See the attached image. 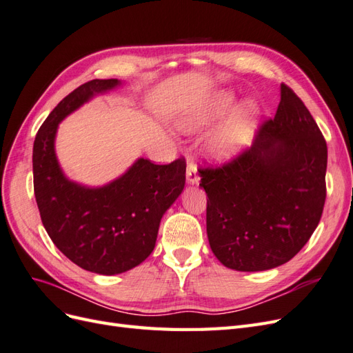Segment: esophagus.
Listing matches in <instances>:
<instances>
[{"mask_svg":"<svg viewBox=\"0 0 353 353\" xmlns=\"http://www.w3.org/2000/svg\"><path fill=\"white\" fill-rule=\"evenodd\" d=\"M199 172H197V165L193 162V160H188L187 163V181L190 184H197L199 183Z\"/></svg>","mask_w":353,"mask_h":353,"instance_id":"1","label":"esophagus"}]
</instances>
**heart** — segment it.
<instances>
[{
	"label": "heart",
	"instance_id": "b5f03b06",
	"mask_svg": "<svg viewBox=\"0 0 353 353\" xmlns=\"http://www.w3.org/2000/svg\"><path fill=\"white\" fill-rule=\"evenodd\" d=\"M232 104L231 95H222L219 100L213 104L212 110L209 112L210 117H216L225 113L230 105ZM206 119H201L205 122ZM254 121V108L250 104H244L234 112L228 121L221 126V130L212 138V148L219 156H228L240 148L250 135L252 125Z\"/></svg>",
	"mask_w": 353,
	"mask_h": 353
}]
</instances>
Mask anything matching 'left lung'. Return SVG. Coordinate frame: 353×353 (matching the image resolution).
<instances>
[{
	"mask_svg": "<svg viewBox=\"0 0 353 353\" xmlns=\"http://www.w3.org/2000/svg\"><path fill=\"white\" fill-rule=\"evenodd\" d=\"M327 143L296 92L281 83L274 119L250 148L201 166L212 252L227 268L265 271L290 261L311 239L327 196Z\"/></svg>",
	"mask_w": 353,
	"mask_h": 353,
	"instance_id": "8db88e82",
	"label": "left lung"
}]
</instances>
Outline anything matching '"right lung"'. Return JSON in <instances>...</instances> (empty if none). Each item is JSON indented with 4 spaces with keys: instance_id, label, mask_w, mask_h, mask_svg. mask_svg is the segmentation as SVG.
Masks as SVG:
<instances>
[{
    "instance_id": "1",
    "label": "right lung",
    "mask_w": 353,
    "mask_h": 353,
    "mask_svg": "<svg viewBox=\"0 0 353 353\" xmlns=\"http://www.w3.org/2000/svg\"><path fill=\"white\" fill-rule=\"evenodd\" d=\"M117 79H92L66 95L37 132L34 191L42 225L56 248L81 268L103 275L140 265L154 249L159 223L185 184V159L168 165L138 159L119 179L101 188H85L65 178L54 154V137L63 117L112 90Z\"/></svg>"
}]
</instances>
